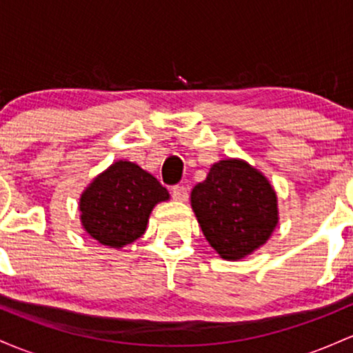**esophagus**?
Returning <instances> with one entry per match:
<instances>
[{
    "label": "esophagus",
    "mask_w": 353,
    "mask_h": 353,
    "mask_svg": "<svg viewBox=\"0 0 353 353\" xmlns=\"http://www.w3.org/2000/svg\"><path fill=\"white\" fill-rule=\"evenodd\" d=\"M172 196L178 201H185L188 198L187 187L185 185H175V187H172Z\"/></svg>",
    "instance_id": "esophagus-1"
}]
</instances>
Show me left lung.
Segmentation results:
<instances>
[{
	"label": "left lung",
	"instance_id": "left-lung-1",
	"mask_svg": "<svg viewBox=\"0 0 353 353\" xmlns=\"http://www.w3.org/2000/svg\"><path fill=\"white\" fill-rule=\"evenodd\" d=\"M192 207L208 243L227 260L262 247L276 227V195L259 170L221 160L192 192Z\"/></svg>",
	"mask_w": 353,
	"mask_h": 353
}]
</instances>
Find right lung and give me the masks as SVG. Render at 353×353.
I'll use <instances>...</instances> for the list:
<instances>
[{"label":"right lung","mask_w":353,"mask_h":353,"mask_svg":"<svg viewBox=\"0 0 353 353\" xmlns=\"http://www.w3.org/2000/svg\"><path fill=\"white\" fill-rule=\"evenodd\" d=\"M168 196L148 172L132 161H117L83 192L81 223L101 245L120 248L143 235L153 207Z\"/></svg>","instance_id":"obj_1"}]
</instances>
